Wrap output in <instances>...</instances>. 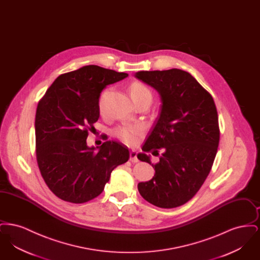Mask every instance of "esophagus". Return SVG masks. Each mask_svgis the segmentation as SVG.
Wrapping results in <instances>:
<instances>
[{"label": "esophagus", "instance_id": "1", "mask_svg": "<svg viewBox=\"0 0 260 260\" xmlns=\"http://www.w3.org/2000/svg\"><path fill=\"white\" fill-rule=\"evenodd\" d=\"M129 160L132 162H137L138 161V159H137V153H136V151H132L131 153H129Z\"/></svg>", "mask_w": 260, "mask_h": 260}]
</instances>
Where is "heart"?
<instances>
[{"mask_svg": "<svg viewBox=\"0 0 260 260\" xmlns=\"http://www.w3.org/2000/svg\"><path fill=\"white\" fill-rule=\"evenodd\" d=\"M129 94L132 96L133 100H136L144 96H150L151 91L149 90L147 87L140 83H134L131 87H129ZM107 95V91H104L100 99H99V110L100 112L103 111V104H104V99ZM142 133V127L139 125H123V126H118L114 129V136L118 137L121 141H123L127 145H135L138 140V137L140 136Z\"/></svg>", "mask_w": 260, "mask_h": 260, "instance_id": "obj_1", "label": "heart"}]
</instances>
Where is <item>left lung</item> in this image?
I'll use <instances>...</instances> for the list:
<instances>
[{"instance_id": "left-lung-1", "label": "left lung", "mask_w": 260, "mask_h": 260, "mask_svg": "<svg viewBox=\"0 0 260 260\" xmlns=\"http://www.w3.org/2000/svg\"><path fill=\"white\" fill-rule=\"evenodd\" d=\"M136 78L160 94L159 116L137 158L155 170L153 178L138 183L150 204L173 209L193 198L210 173L219 143L218 117L213 99L197 80L180 69L139 71ZM163 150L160 161L150 162L151 151Z\"/></svg>"}]
</instances>
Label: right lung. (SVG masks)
Segmentation results:
<instances>
[{"instance_id": "obj_1", "label": "right lung", "mask_w": 260, "mask_h": 260, "mask_svg": "<svg viewBox=\"0 0 260 260\" xmlns=\"http://www.w3.org/2000/svg\"><path fill=\"white\" fill-rule=\"evenodd\" d=\"M128 75L87 65L57 77L38 104L36 156L50 191L63 201L83 204L96 198L112 171L124 164V144L105 141L88 147V132L99 118V98L108 85Z\"/></svg>"}]
</instances>
